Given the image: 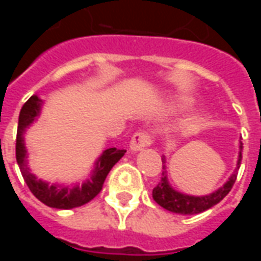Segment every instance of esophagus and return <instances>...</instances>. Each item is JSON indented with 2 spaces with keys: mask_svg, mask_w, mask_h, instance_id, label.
I'll return each instance as SVG.
<instances>
[{
  "mask_svg": "<svg viewBox=\"0 0 261 261\" xmlns=\"http://www.w3.org/2000/svg\"><path fill=\"white\" fill-rule=\"evenodd\" d=\"M151 142H152V140H151L149 134L144 133V131H138L131 138L130 149L133 152H138V151H142L148 145H151Z\"/></svg>",
  "mask_w": 261,
  "mask_h": 261,
  "instance_id": "34e87169",
  "label": "esophagus"
}]
</instances>
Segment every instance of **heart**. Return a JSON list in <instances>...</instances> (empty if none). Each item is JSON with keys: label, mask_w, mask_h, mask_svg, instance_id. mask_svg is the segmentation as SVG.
I'll use <instances>...</instances> for the list:
<instances>
[{"label": "heart", "mask_w": 261, "mask_h": 261, "mask_svg": "<svg viewBox=\"0 0 261 261\" xmlns=\"http://www.w3.org/2000/svg\"><path fill=\"white\" fill-rule=\"evenodd\" d=\"M186 105H187V100H179V102H177V105L175 106V109H183L185 106H186Z\"/></svg>", "instance_id": "heart-1"}]
</instances>
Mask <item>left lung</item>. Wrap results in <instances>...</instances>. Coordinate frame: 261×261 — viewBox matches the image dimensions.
I'll use <instances>...</instances> for the list:
<instances>
[{
  "label": "left lung",
  "mask_w": 261,
  "mask_h": 261,
  "mask_svg": "<svg viewBox=\"0 0 261 261\" xmlns=\"http://www.w3.org/2000/svg\"><path fill=\"white\" fill-rule=\"evenodd\" d=\"M242 149H243V145L241 142L239 144V155H238L236 168L229 179L225 181L224 186H221L215 192L210 193L207 196H190V194H185V193L175 190L173 187L170 186L169 180H168L166 159H165V156H162V164H164L162 169H164V172H162V177H161L158 186L152 190L153 200L158 202L161 207H164L165 210H168L170 213L181 214V215H193V214H200L207 211L208 208L218 204L230 192V189H232L236 180V176H238V169L241 166Z\"/></svg>",
  "instance_id": "1"
}]
</instances>
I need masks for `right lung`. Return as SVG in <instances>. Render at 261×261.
I'll use <instances>...</instances> for the list:
<instances>
[{"instance_id": "add662e5", "label": "right lung", "mask_w": 261, "mask_h": 261, "mask_svg": "<svg viewBox=\"0 0 261 261\" xmlns=\"http://www.w3.org/2000/svg\"><path fill=\"white\" fill-rule=\"evenodd\" d=\"M43 100L37 95L29 97V100L22 106L18 121V133H16V162L19 165L20 173L25 179V183L33 196L40 200L47 207L59 208V210H71L81 207L100 193L106 176L114 165L123 158L125 149L108 148L102 155L96 159L93 165L91 175L84 183H72V185H59L48 183L35 176L28 166V151L25 147L26 128L33 124L42 112Z\"/></svg>"}]
</instances>
